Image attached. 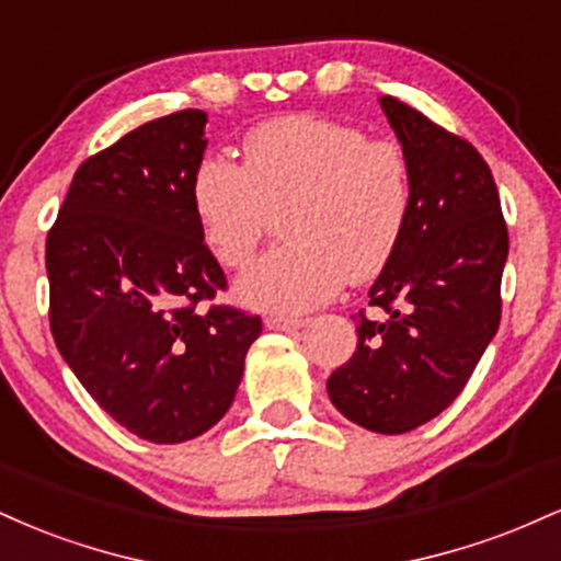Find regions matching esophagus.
<instances>
[{"label": "esophagus", "mask_w": 561, "mask_h": 561, "mask_svg": "<svg viewBox=\"0 0 561 561\" xmlns=\"http://www.w3.org/2000/svg\"><path fill=\"white\" fill-rule=\"evenodd\" d=\"M263 324H266L268 330L293 332V330H300V327H306V324H308V319H293V317H266V319H263Z\"/></svg>", "instance_id": "34e87169"}]
</instances>
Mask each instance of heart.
<instances>
[{"label":"heart","instance_id":"obj_1","mask_svg":"<svg viewBox=\"0 0 561 561\" xmlns=\"http://www.w3.org/2000/svg\"><path fill=\"white\" fill-rule=\"evenodd\" d=\"M411 163L392 139L324 115H282L248 131L242 165L208 156L192 173L199 234L218 263L244 268L287 210V244L237 282L263 313H306L347 279L377 276L396 255L411 214Z\"/></svg>","mask_w":561,"mask_h":561}]
</instances>
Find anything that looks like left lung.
Masks as SVG:
<instances>
[{"mask_svg": "<svg viewBox=\"0 0 561 561\" xmlns=\"http://www.w3.org/2000/svg\"><path fill=\"white\" fill-rule=\"evenodd\" d=\"M379 105L409 156L411 214L369 289L388 319L362 313L356 351L327 390L345 420L401 435L456 401L499 330L508 234L480 152L392 96Z\"/></svg>", "mask_w": 561, "mask_h": 561, "instance_id": "obj_1", "label": "left lung"}]
</instances>
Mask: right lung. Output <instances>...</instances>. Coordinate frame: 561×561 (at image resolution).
<instances>
[{
	"label": "right lung",
	"instance_id": "right-lung-1",
	"mask_svg": "<svg viewBox=\"0 0 561 561\" xmlns=\"http://www.w3.org/2000/svg\"><path fill=\"white\" fill-rule=\"evenodd\" d=\"M203 111L134 128L83 160L47 234L60 356L121 427L184 443L229 411L261 317L214 306L227 276L192 210Z\"/></svg>",
	"mask_w": 561,
	"mask_h": 561
}]
</instances>
